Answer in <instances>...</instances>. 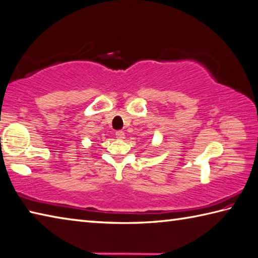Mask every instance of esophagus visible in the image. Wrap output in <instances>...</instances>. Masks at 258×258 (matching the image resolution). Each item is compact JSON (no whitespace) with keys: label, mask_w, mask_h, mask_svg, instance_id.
Segmentation results:
<instances>
[{"label":"esophagus","mask_w":258,"mask_h":258,"mask_svg":"<svg viewBox=\"0 0 258 258\" xmlns=\"http://www.w3.org/2000/svg\"><path fill=\"white\" fill-rule=\"evenodd\" d=\"M116 138L118 140H124L125 139V133L123 132V131H117V132L115 133Z\"/></svg>","instance_id":"obj_1"}]
</instances>
